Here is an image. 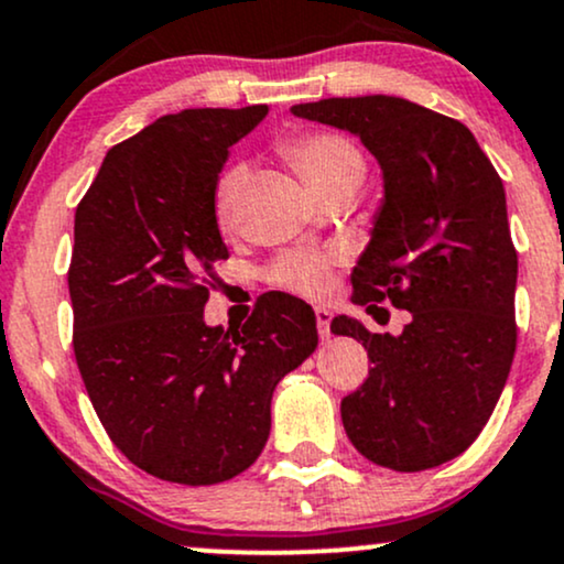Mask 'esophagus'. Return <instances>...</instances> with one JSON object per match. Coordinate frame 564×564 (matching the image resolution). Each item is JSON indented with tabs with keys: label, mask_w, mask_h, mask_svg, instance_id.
Instances as JSON below:
<instances>
[{
	"label": "esophagus",
	"mask_w": 564,
	"mask_h": 564,
	"mask_svg": "<svg viewBox=\"0 0 564 564\" xmlns=\"http://www.w3.org/2000/svg\"><path fill=\"white\" fill-rule=\"evenodd\" d=\"M314 314H316V327H319V337L322 340H329V322H333V311L316 306Z\"/></svg>",
	"instance_id": "obj_1"
}]
</instances>
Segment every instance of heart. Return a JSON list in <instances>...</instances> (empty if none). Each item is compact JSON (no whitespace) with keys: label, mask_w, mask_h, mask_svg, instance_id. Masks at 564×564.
<instances>
[{"label":"heart","mask_w":564,"mask_h":564,"mask_svg":"<svg viewBox=\"0 0 564 564\" xmlns=\"http://www.w3.org/2000/svg\"><path fill=\"white\" fill-rule=\"evenodd\" d=\"M284 155L301 171L306 184L316 195L324 197L327 192L346 184H361L364 178V158L361 152L348 142L346 137L337 134H306L284 144ZM242 187V171H224L214 189V216L218 227H231L235 218V203ZM271 282L284 290H293L301 295H324L333 276V258L311 250H293L284 253L274 267L269 269Z\"/></svg>","instance_id":"obj_1"}]
</instances>
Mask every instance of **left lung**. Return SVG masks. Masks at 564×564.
<instances>
[{"instance_id": "8db88e82", "label": "left lung", "mask_w": 564, "mask_h": 564, "mask_svg": "<svg viewBox=\"0 0 564 564\" xmlns=\"http://www.w3.org/2000/svg\"><path fill=\"white\" fill-rule=\"evenodd\" d=\"M293 116L361 139L382 203L356 263L354 301L412 314L401 335L354 316L329 329L367 348V382L343 399L350 443L375 465L420 473L467 452L486 427L518 346V253L499 174L465 123L403 97H329Z\"/></svg>"}]
</instances>
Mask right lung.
<instances>
[{
  "mask_svg": "<svg viewBox=\"0 0 564 564\" xmlns=\"http://www.w3.org/2000/svg\"><path fill=\"white\" fill-rule=\"evenodd\" d=\"M269 105L189 108L108 150L76 208L73 350L91 406L131 465L214 486L263 452L271 395L316 350V316L269 293L242 327H208L203 271L229 258L214 189Z\"/></svg>",
  "mask_w": 564,
  "mask_h": 564,
  "instance_id": "obj_1",
  "label": "right lung"
}]
</instances>
